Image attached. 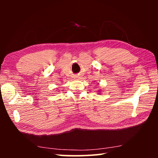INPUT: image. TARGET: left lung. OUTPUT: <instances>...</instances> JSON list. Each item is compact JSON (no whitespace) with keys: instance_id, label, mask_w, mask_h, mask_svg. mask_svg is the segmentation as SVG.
<instances>
[{"instance_id":"left-lung-1","label":"left lung","mask_w":158,"mask_h":158,"mask_svg":"<svg viewBox=\"0 0 158 158\" xmlns=\"http://www.w3.org/2000/svg\"><path fill=\"white\" fill-rule=\"evenodd\" d=\"M99 92H100V91H99Z\"/></svg>"}]
</instances>
